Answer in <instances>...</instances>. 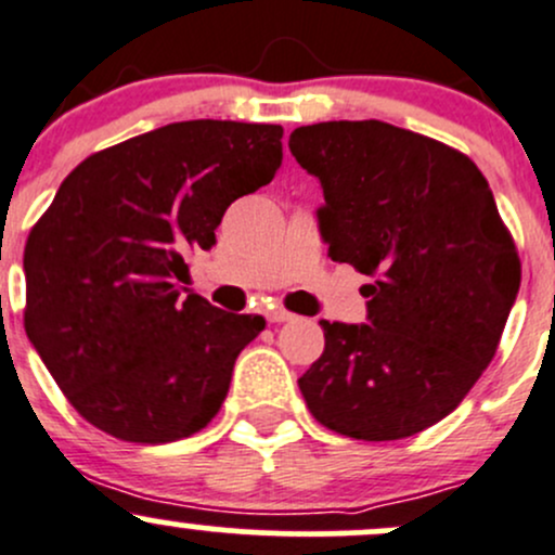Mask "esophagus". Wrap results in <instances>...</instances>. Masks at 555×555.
I'll use <instances>...</instances> for the list:
<instances>
[{
    "label": "esophagus",
    "mask_w": 555,
    "mask_h": 555,
    "mask_svg": "<svg viewBox=\"0 0 555 555\" xmlns=\"http://www.w3.org/2000/svg\"><path fill=\"white\" fill-rule=\"evenodd\" d=\"M267 320H270V323H288V320H294V314H291L288 309L275 307V309H270V312H267Z\"/></svg>",
    "instance_id": "34e87169"
}]
</instances>
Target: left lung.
I'll return each mask as SVG.
<instances>
[{
    "instance_id": "obj_1",
    "label": "left lung",
    "mask_w": 555,
    "mask_h": 555,
    "mask_svg": "<svg viewBox=\"0 0 555 555\" xmlns=\"http://www.w3.org/2000/svg\"><path fill=\"white\" fill-rule=\"evenodd\" d=\"M325 204L333 261L371 275L367 323L320 320L325 351L299 378L309 413L365 442L450 415L490 365L521 264L485 175L463 153L384 121L294 129Z\"/></svg>"
}]
</instances>
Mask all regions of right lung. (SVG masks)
Wrapping results in <instances>:
<instances>
[{
	"label": "right lung",
	"mask_w": 555,
	"mask_h": 555,
	"mask_svg": "<svg viewBox=\"0 0 555 555\" xmlns=\"http://www.w3.org/2000/svg\"><path fill=\"white\" fill-rule=\"evenodd\" d=\"M278 124H166L65 177L23 251L26 333L85 421L124 442L201 431L264 331L184 288L188 254L283 164ZM189 294L181 299V291Z\"/></svg>",
	"instance_id": "right-lung-1"
}]
</instances>
